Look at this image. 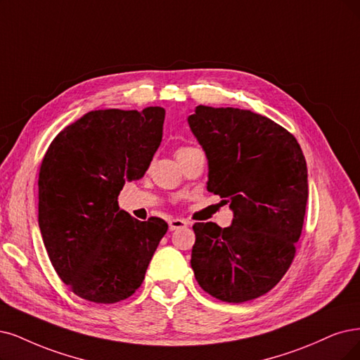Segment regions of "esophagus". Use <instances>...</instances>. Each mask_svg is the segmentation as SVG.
Wrapping results in <instances>:
<instances>
[{
    "label": "esophagus",
    "instance_id": "esophagus-1",
    "mask_svg": "<svg viewBox=\"0 0 360 360\" xmlns=\"http://www.w3.org/2000/svg\"><path fill=\"white\" fill-rule=\"evenodd\" d=\"M188 222L185 219H181V218H173L169 221V229L173 231V230H178V229H184L187 227Z\"/></svg>",
    "mask_w": 360,
    "mask_h": 360
}]
</instances>
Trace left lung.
Masks as SVG:
<instances>
[{
	"instance_id": "1",
	"label": "left lung",
	"mask_w": 360,
	"mask_h": 360,
	"mask_svg": "<svg viewBox=\"0 0 360 360\" xmlns=\"http://www.w3.org/2000/svg\"><path fill=\"white\" fill-rule=\"evenodd\" d=\"M188 124L207 157V191L234 214L227 229L193 225L195 281L225 302L255 300L281 282L295 257L309 197L301 146L249 110L198 105Z\"/></svg>"
}]
</instances>
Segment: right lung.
<instances>
[{
	"mask_svg": "<svg viewBox=\"0 0 360 360\" xmlns=\"http://www.w3.org/2000/svg\"><path fill=\"white\" fill-rule=\"evenodd\" d=\"M165 108L98 110L66 126L39 166L38 225L53 269L79 298L114 304L142 285L167 231L118 207L126 181L141 179L163 136Z\"/></svg>",
	"mask_w": 360,
	"mask_h": 360,
	"instance_id": "right-lung-1",
	"label": "right lung"
}]
</instances>
